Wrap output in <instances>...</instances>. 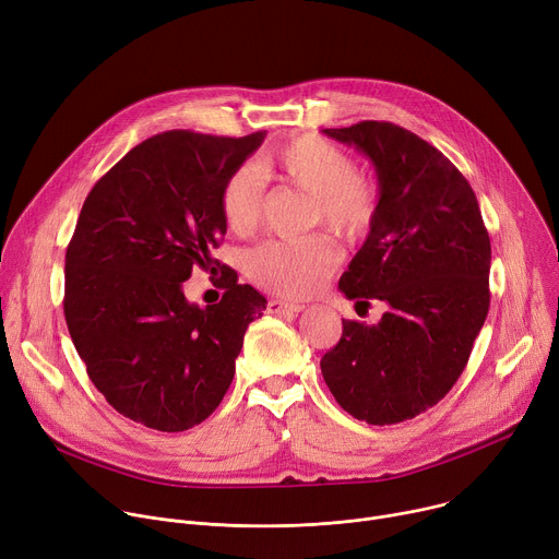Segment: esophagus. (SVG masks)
I'll use <instances>...</instances> for the list:
<instances>
[{
  "label": "esophagus",
  "mask_w": 559,
  "mask_h": 559,
  "mask_svg": "<svg viewBox=\"0 0 559 559\" xmlns=\"http://www.w3.org/2000/svg\"><path fill=\"white\" fill-rule=\"evenodd\" d=\"M306 310V306H300V302H287V300H281V298H272L267 302V312L270 314H281V312H292V314H298Z\"/></svg>",
  "instance_id": "obj_1"
}]
</instances>
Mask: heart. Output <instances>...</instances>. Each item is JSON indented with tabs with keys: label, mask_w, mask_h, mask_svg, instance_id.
Wrapping results in <instances>:
<instances>
[{
	"label": "heart",
	"mask_w": 559,
	"mask_h": 559,
	"mask_svg": "<svg viewBox=\"0 0 559 559\" xmlns=\"http://www.w3.org/2000/svg\"><path fill=\"white\" fill-rule=\"evenodd\" d=\"M263 176L312 195L310 223L343 236L364 234L377 210V187L357 174L343 148L321 135H300L270 151L259 163ZM257 169H236L223 185L221 212L227 227L245 236L257 229L263 207V180ZM338 263V247L328 234L267 240L247 253V274L261 287L300 298L312 294Z\"/></svg>",
	"instance_id": "1"
}]
</instances>
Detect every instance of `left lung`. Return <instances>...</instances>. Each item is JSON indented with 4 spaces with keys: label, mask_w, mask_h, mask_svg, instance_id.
<instances>
[{
    "label": "left lung",
    "mask_w": 559,
    "mask_h": 559,
    "mask_svg": "<svg viewBox=\"0 0 559 559\" xmlns=\"http://www.w3.org/2000/svg\"><path fill=\"white\" fill-rule=\"evenodd\" d=\"M323 133L361 151L379 178L370 234L338 289L388 312L374 325L343 319L321 372L345 413L390 426L432 408L462 377L490 306V238L468 180L413 131L366 120Z\"/></svg>",
    "instance_id": "8db88e82"
}]
</instances>
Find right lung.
Returning <instances> with one entry per match:
<instances>
[{
    "label": "right lung",
    "mask_w": 559,
    "mask_h": 559,
    "mask_svg": "<svg viewBox=\"0 0 559 559\" xmlns=\"http://www.w3.org/2000/svg\"><path fill=\"white\" fill-rule=\"evenodd\" d=\"M265 135L158 133L84 200L67 249V325L93 385L146 428L205 421L231 385L247 325L263 317L265 296L227 265L216 307L189 304L181 283L221 266L210 251L227 234L223 185Z\"/></svg>",
    "instance_id": "1"
}]
</instances>
